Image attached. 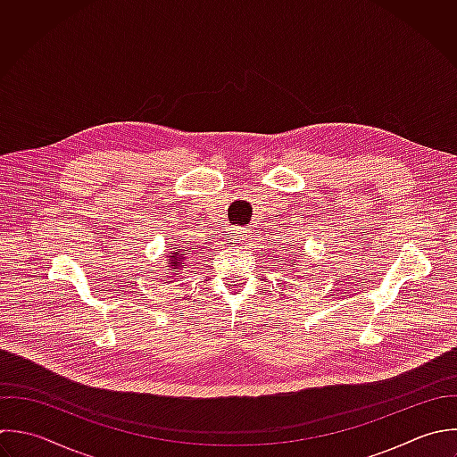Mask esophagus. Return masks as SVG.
<instances>
[{"mask_svg":"<svg viewBox=\"0 0 457 457\" xmlns=\"http://www.w3.org/2000/svg\"><path fill=\"white\" fill-rule=\"evenodd\" d=\"M245 237H247V229L245 228H233L231 229V240L233 242L240 244L242 240H245Z\"/></svg>","mask_w":457,"mask_h":457,"instance_id":"1","label":"esophagus"}]
</instances>
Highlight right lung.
Segmentation results:
<instances>
[{
	"label": "right lung",
	"mask_w": 457,
	"mask_h": 457,
	"mask_svg": "<svg viewBox=\"0 0 457 457\" xmlns=\"http://www.w3.org/2000/svg\"><path fill=\"white\" fill-rule=\"evenodd\" d=\"M169 260H170V267H172V269H181V267H183V262L187 260V256L183 254V249H181V251H178V253H170Z\"/></svg>",
	"instance_id": "right-lung-1"
}]
</instances>
